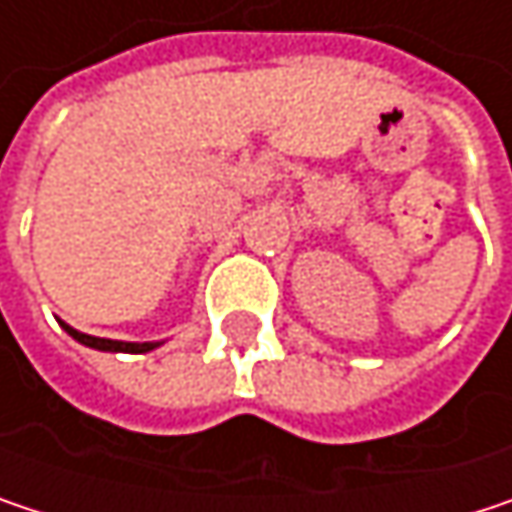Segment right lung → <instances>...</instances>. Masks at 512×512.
Returning a JSON list of instances; mask_svg holds the SVG:
<instances>
[{"instance_id":"obj_1","label":"right lung","mask_w":512,"mask_h":512,"mask_svg":"<svg viewBox=\"0 0 512 512\" xmlns=\"http://www.w3.org/2000/svg\"><path fill=\"white\" fill-rule=\"evenodd\" d=\"M64 329H67V335L76 338L79 344L94 347V350H109V353H148V350H154L156 347V344H124V341H109V338H91V335H82V332H76V329H70V326H64Z\"/></svg>"}]
</instances>
